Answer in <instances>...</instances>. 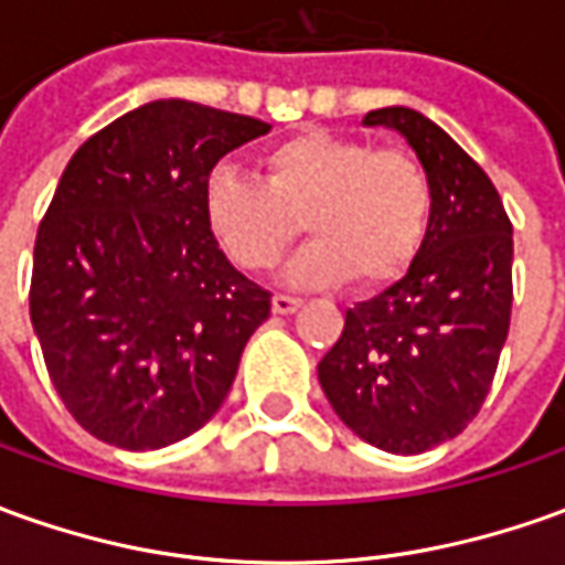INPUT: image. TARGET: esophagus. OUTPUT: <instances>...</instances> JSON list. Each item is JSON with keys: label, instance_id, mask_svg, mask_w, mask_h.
<instances>
[{"label": "esophagus", "instance_id": "34e87169", "mask_svg": "<svg viewBox=\"0 0 565 565\" xmlns=\"http://www.w3.org/2000/svg\"><path fill=\"white\" fill-rule=\"evenodd\" d=\"M301 307V298H295V295H274V313H295Z\"/></svg>", "mask_w": 565, "mask_h": 565}]
</instances>
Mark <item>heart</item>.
I'll return each mask as SVG.
<instances>
[{"mask_svg": "<svg viewBox=\"0 0 565 565\" xmlns=\"http://www.w3.org/2000/svg\"><path fill=\"white\" fill-rule=\"evenodd\" d=\"M258 174L215 169L202 190L209 231L252 274L270 270L305 221L313 243L286 267L289 282L332 286L350 276L356 289H379L415 264L430 231V174L399 147L301 131L264 150Z\"/></svg>", "mask_w": 565, "mask_h": 565, "instance_id": "b5f03b06", "label": "heart"}]
</instances>
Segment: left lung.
Listing matches in <instances>:
<instances>
[{"mask_svg": "<svg viewBox=\"0 0 565 565\" xmlns=\"http://www.w3.org/2000/svg\"><path fill=\"white\" fill-rule=\"evenodd\" d=\"M363 122L412 143L434 184V217L408 274L350 307L317 372L356 437L418 455L458 437L492 387L511 329L513 227L489 174L427 116L384 107Z\"/></svg>", "mask_w": 565, "mask_h": 565, "instance_id": "8db88e82", "label": "left lung"}]
</instances>
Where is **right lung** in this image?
I'll return each mask as SVG.
<instances>
[{"mask_svg":"<svg viewBox=\"0 0 565 565\" xmlns=\"http://www.w3.org/2000/svg\"><path fill=\"white\" fill-rule=\"evenodd\" d=\"M270 126L193 100H153L82 143L33 248L30 320L54 391L119 449L196 434L231 391L270 291L205 224L217 159Z\"/></svg>","mask_w":565,"mask_h":565,"instance_id":"obj_1","label":"right lung"}]
</instances>
